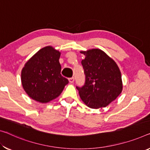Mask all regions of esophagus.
Segmentation results:
<instances>
[{"mask_svg": "<svg viewBox=\"0 0 150 150\" xmlns=\"http://www.w3.org/2000/svg\"><path fill=\"white\" fill-rule=\"evenodd\" d=\"M68 80H69V82H70V83H73L74 82V78L72 77V78H68Z\"/></svg>", "mask_w": 150, "mask_h": 150, "instance_id": "obj_1", "label": "esophagus"}]
</instances>
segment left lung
<instances>
[{"instance_id":"1","label":"left lung","mask_w":150,"mask_h":150,"mask_svg":"<svg viewBox=\"0 0 150 150\" xmlns=\"http://www.w3.org/2000/svg\"><path fill=\"white\" fill-rule=\"evenodd\" d=\"M85 84L76 87L80 98L91 109H102L115 100L123 90L121 74L111 57L100 49L81 51Z\"/></svg>"}]
</instances>
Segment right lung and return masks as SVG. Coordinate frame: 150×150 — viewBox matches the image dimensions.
Listing matches in <instances>:
<instances>
[{
  "mask_svg": "<svg viewBox=\"0 0 150 150\" xmlns=\"http://www.w3.org/2000/svg\"><path fill=\"white\" fill-rule=\"evenodd\" d=\"M61 52L46 46L33 55L21 70V83L25 93L33 100L46 103L56 98L68 84L62 76L59 62Z\"/></svg>",
  "mask_w": 150,
  "mask_h": 150,
  "instance_id": "obj_1",
  "label": "right lung"
}]
</instances>
